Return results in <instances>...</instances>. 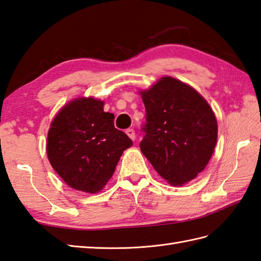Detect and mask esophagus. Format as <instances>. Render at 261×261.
Listing matches in <instances>:
<instances>
[{"label":"esophagus","mask_w":261,"mask_h":261,"mask_svg":"<svg viewBox=\"0 0 261 261\" xmlns=\"http://www.w3.org/2000/svg\"><path fill=\"white\" fill-rule=\"evenodd\" d=\"M125 133L129 136V138L132 140V141H135V140H136V132H135V130H133V129H126Z\"/></svg>","instance_id":"1"}]
</instances>
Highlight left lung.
Masks as SVG:
<instances>
[{
  "label": "left lung",
  "mask_w": 261,
  "mask_h": 261,
  "mask_svg": "<svg viewBox=\"0 0 261 261\" xmlns=\"http://www.w3.org/2000/svg\"><path fill=\"white\" fill-rule=\"evenodd\" d=\"M145 107L140 149L171 185L195 178L217 142L215 115L199 93L179 80L163 77L140 92Z\"/></svg>",
  "instance_id": "obj_1"
}]
</instances>
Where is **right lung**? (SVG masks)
<instances>
[{
    "label": "right lung",
    "mask_w": 261,
    "mask_h": 261,
    "mask_svg": "<svg viewBox=\"0 0 261 261\" xmlns=\"http://www.w3.org/2000/svg\"><path fill=\"white\" fill-rule=\"evenodd\" d=\"M103 101L78 98L59 110L47 135V156L53 169L71 189L98 193L109 181L120 156L133 144L115 128V116Z\"/></svg>",
    "instance_id": "1"
}]
</instances>
